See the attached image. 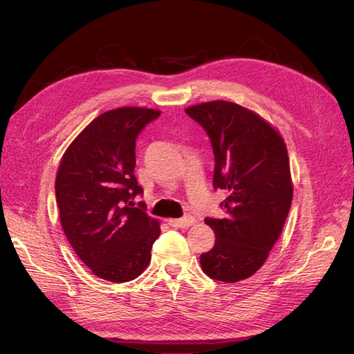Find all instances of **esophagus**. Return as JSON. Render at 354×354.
Listing matches in <instances>:
<instances>
[{
	"mask_svg": "<svg viewBox=\"0 0 354 354\" xmlns=\"http://www.w3.org/2000/svg\"><path fill=\"white\" fill-rule=\"evenodd\" d=\"M168 223L174 228H189L195 223V218L185 216V218H180V219H169Z\"/></svg>",
	"mask_w": 354,
	"mask_h": 354,
	"instance_id": "obj_1",
	"label": "esophagus"
}]
</instances>
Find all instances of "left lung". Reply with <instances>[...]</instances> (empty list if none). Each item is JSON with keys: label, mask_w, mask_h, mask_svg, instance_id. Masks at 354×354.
Here are the masks:
<instances>
[{"label": "left lung", "mask_w": 354, "mask_h": 354, "mask_svg": "<svg viewBox=\"0 0 354 354\" xmlns=\"http://www.w3.org/2000/svg\"><path fill=\"white\" fill-rule=\"evenodd\" d=\"M214 153L213 187L225 189V218H205L216 240L201 255L203 272L227 283L252 277L278 242L292 200L286 141L257 112L227 100L187 106Z\"/></svg>", "instance_id": "1"}]
</instances>
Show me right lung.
<instances>
[{
  "mask_svg": "<svg viewBox=\"0 0 354 354\" xmlns=\"http://www.w3.org/2000/svg\"><path fill=\"white\" fill-rule=\"evenodd\" d=\"M159 115V109L138 106L103 112L75 138L59 162V222L76 255L105 281L140 277L160 234L159 221L132 201L142 194L133 174L136 136Z\"/></svg>",
  "mask_w": 354,
  "mask_h": 354,
  "instance_id": "1",
  "label": "right lung"
}]
</instances>
